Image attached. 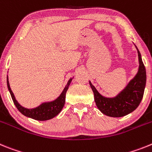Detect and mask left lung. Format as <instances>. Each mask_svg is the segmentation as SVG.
Returning a JSON list of instances; mask_svg holds the SVG:
<instances>
[{
  "label": "left lung",
  "mask_w": 152,
  "mask_h": 152,
  "mask_svg": "<svg viewBox=\"0 0 152 152\" xmlns=\"http://www.w3.org/2000/svg\"><path fill=\"white\" fill-rule=\"evenodd\" d=\"M138 50L139 67L137 74L130 80L125 89L113 98L102 96L89 81V85L94 93L96 106L104 115L110 117H122L132 113L139 105L143 98L146 84L145 67L142 60V56Z\"/></svg>",
  "instance_id": "1"
}]
</instances>
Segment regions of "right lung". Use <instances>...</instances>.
Segmentation results:
<instances>
[{
	"label": "right lung",
	"mask_w": 152,
	"mask_h": 152,
	"mask_svg": "<svg viewBox=\"0 0 152 152\" xmlns=\"http://www.w3.org/2000/svg\"><path fill=\"white\" fill-rule=\"evenodd\" d=\"M72 80V78H71L70 80H69L66 86L57 99H56L53 101L43 102L41 105H39V106L36 108H34V109H27V108L23 107L22 105L18 103V102L16 100L15 96H14L12 90L10 89L8 81V76L7 77V88H8L13 102H14L17 109L19 110V112H20L23 115L33 118V119L38 120V121H46V120L54 118L55 116L57 115L61 112L63 106H64V104H65L66 93L69 86Z\"/></svg>",
	"instance_id": "1"
}]
</instances>
